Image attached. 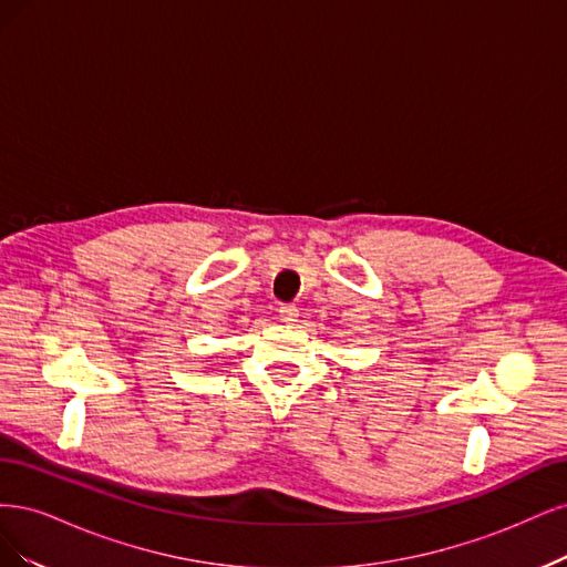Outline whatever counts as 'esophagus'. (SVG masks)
<instances>
[{"label": "esophagus", "mask_w": 567, "mask_h": 567, "mask_svg": "<svg viewBox=\"0 0 567 567\" xmlns=\"http://www.w3.org/2000/svg\"><path fill=\"white\" fill-rule=\"evenodd\" d=\"M278 313H280V320H282V322H297L299 308H297V306H280Z\"/></svg>", "instance_id": "obj_1"}]
</instances>
